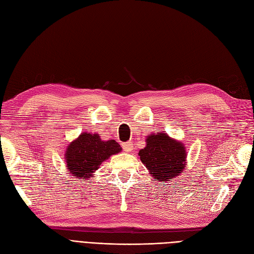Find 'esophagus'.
<instances>
[{
    "label": "esophagus",
    "instance_id": "34e87169",
    "mask_svg": "<svg viewBox=\"0 0 254 254\" xmlns=\"http://www.w3.org/2000/svg\"><path fill=\"white\" fill-rule=\"evenodd\" d=\"M122 147H123V149H124L125 151L129 152V151L132 150L133 144H132V142H126V143H123V144H122Z\"/></svg>",
    "mask_w": 254,
    "mask_h": 254
}]
</instances>
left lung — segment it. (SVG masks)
Wrapping results in <instances>:
<instances>
[{
	"label": "left lung",
	"instance_id": "1",
	"mask_svg": "<svg viewBox=\"0 0 254 254\" xmlns=\"http://www.w3.org/2000/svg\"><path fill=\"white\" fill-rule=\"evenodd\" d=\"M138 155L151 176L163 183L180 176L185 167V147L166 133L148 136L147 145Z\"/></svg>",
	"mask_w": 254,
	"mask_h": 254
}]
</instances>
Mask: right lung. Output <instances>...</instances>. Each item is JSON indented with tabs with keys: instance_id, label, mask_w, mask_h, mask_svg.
Returning a JSON list of instances; mask_svg holds the SVG:
<instances>
[{
	"instance_id": "add662e5",
	"label": "right lung",
	"mask_w": 254,
	"mask_h": 254,
	"mask_svg": "<svg viewBox=\"0 0 254 254\" xmlns=\"http://www.w3.org/2000/svg\"><path fill=\"white\" fill-rule=\"evenodd\" d=\"M121 150V146L113 139L102 141L98 134L84 132L67 148L68 170L74 177L89 179L105 160Z\"/></svg>"
}]
</instances>
